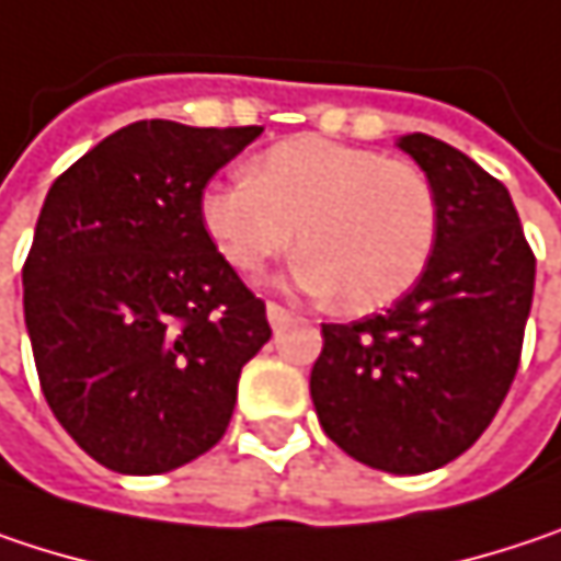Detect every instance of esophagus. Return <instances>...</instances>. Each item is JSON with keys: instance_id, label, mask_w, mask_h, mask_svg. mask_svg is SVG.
Listing matches in <instances>:
<instances>
[{"instance_id": "esophagus-1", "label": "esophagus", "mask_w": 561, "mask_h": 561, "mask_svg": "<svg viewBox=\"0 0 561 561\" xmlns=\"http://www.w3.org/2000/svg\"><path fill=\"white\" fill-rule=\"evenodd\" d=\"M266 318H270V324H273V328L279 331L282 324H288V321H291V311H285L282 305L270 301V305H266Z\"/></svg>"}]
</instances>
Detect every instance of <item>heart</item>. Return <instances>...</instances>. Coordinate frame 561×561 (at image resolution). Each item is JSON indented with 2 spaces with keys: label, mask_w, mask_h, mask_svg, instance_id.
I'll return each instance as SVG.
<instances>
[{
  "label": "heart",
  "mask_w": 561,
  "mask_h": 561,
  "mask_svg": "<svg viewBox=\"0 0 561 561\" xmlns=\"http://www.w3.org/2000/svg\"><path fill=\"white\" fill-rule=\"evenodd\" d=\"M202 225L240 273H260L298 230L295 285L369 314L411 291L431 266L439 202L424 170L404 160L301 134L250 160L247 179L215 182Z\"/></svg>",
  "instance_id": "1"
}]
</instances>
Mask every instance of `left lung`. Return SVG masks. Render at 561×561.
<instances>
[{"mask_svg": "<svg viewBox=\"0 0 561 561\" xmlns=\"http://www.w3.org/2000/svg\"><path fill=\"white\" fill-rule=\"evenodd\" d=\"M398 147L439 202L431 266L385 314L321 324L311 398L324 433L363 466L421 476L462 456L520 366L536 256L511 192L431 134Z\"/></svg>", "mask_w": 561, "mask_h": 561, "instance_id": "left-lung-1", "label": "left lung"}]
</instances>
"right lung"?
Wrapping results in <instances>:
<instances>
[{
  "instance_id": "obj_1",
  "label": "right lung",
  "mask_w": 561,
  "mask_h": 561,
  "mask_svg": "<svg viewBox=\"0 0 561 561\" xmlns=\"http://www.w3.org/2000/svg\"><path fill=\"white\" fill-rule=\"evenodd\" d=\"M260 134L134 122L44 198L22 270L34 366L60 427L112 472L208 453L273 336L198 215L208 179Z\"/></svg>"
}]
</instances>
